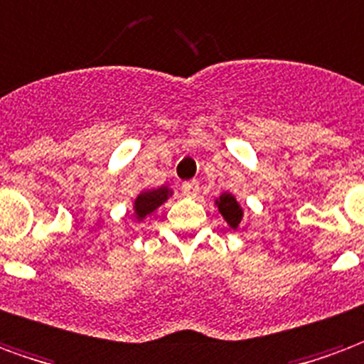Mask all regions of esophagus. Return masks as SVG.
Wrapping results in <instances>:
<instances>
[{
	"label": "esophagus",
	"mask_w": 364,
	"mask_h": 364,
	"mask_svg": "<svg viewBox=\"0 0 364 364\" xmlns=\"http://www.w3.org/2000/svg\"><path fill=\"white\" fill-rule=\"evenodd\" d=\"M182 192H184L186 196H196V193L200 192V184H198L196 180H188V182L182 184Z\"/></svg>",
	"instance_id": "34e87169"
}]
</instances>
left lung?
Wrapping results in <instances>:
<instances>
[{
	"instance_id": "8db88e82",
	"label": "left lung",
	"mask_w": 364,
	"mask_h": 364,
	"mask_svg": "<svg viewBox=\"0 0 364 364\" xmlns=\"http://www.w3.org/2000/svg\"><path fill=\"white\" fill-rule=\"evenodd\" d=\"M215 205L219 208V213L223 215V219L229 223L230 229L237 230L240 227V221H242V208H240V203L237 201V198L232 196V193L225 192L221 193L217 200H215Z\"/></svg>"
}]
</instances>
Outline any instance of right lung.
Returning a JSON list of instances; mask_svg holds the SVG:
<instances>
[{"label": "right lung", "instance_id": "obj_1", "mask_svg": "<svg viewBox=\"0 0 364 364\" xmlns=\"http://www.w3.org/2000/svg\"><path fill=\"white\" fill-rule=\"evenodd\" d=\"M168 196H172V190H168L166 186L156 188V190H143L134 201V213L137 221L145 219L147 215H151L159 205H163L164 201L168 200Z\"/></svg>", "mask_w": 364, "mask_h": 364}]
</instances>
